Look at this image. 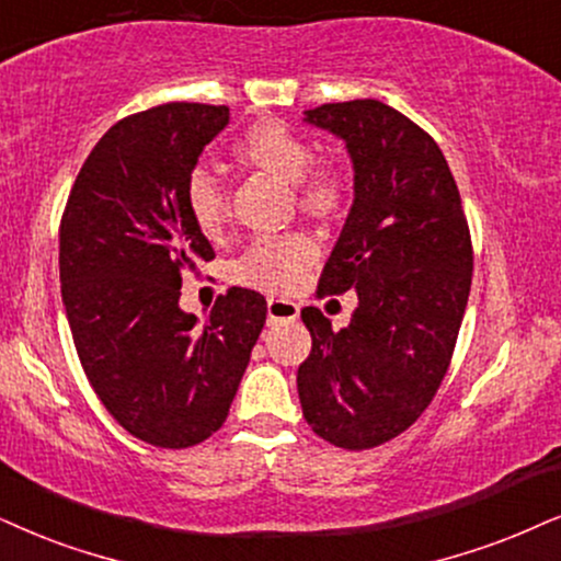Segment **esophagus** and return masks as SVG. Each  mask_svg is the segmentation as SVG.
<instances>
[{
    "mask_svg": "<svg viewBox=\"0 0 561 561\" xmlns=\"http://www.w3.org/2000/svg\"><path fill=\"white\" fill-rule=\"evenodd\" d=\"M300 316V305L293 300H285V297H268L266 300V318L268 323L279 321H295Z\"/></svg>",
    "mask_w": 561,
    "mask_h": 561,
    "instance_id": "esophagus-1",
    "label": "esophagus"
}]
</instances>
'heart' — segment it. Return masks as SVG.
<instances>
[{
	"label": "heart",
	"instance_id": "1",
	"mask_svg": "<svg viewBox=\"0 0 561 561\" xmlns=\"http://www.w3.org/2000/svg\"><path fill=\"white\" fill-rule=\"evenodd\" d=\"M236 158L243 165L259 168L274 179L293 183L297 204L308 215L325 217L344 202V179L329 162H313L310 141L279 122H261L251 126L236 141ZM186 209L194 225L207 236L222 228L228 215V198L219 181L209 170L196 168L188 175ZM316 243L308 236H264L245 248L243 256L232 264V279L240 285L279 293L289 289L300 274L316 261Z\"/></svg>",
	"mask_w": 561,
	"mask_h": 561
}]
</instances>
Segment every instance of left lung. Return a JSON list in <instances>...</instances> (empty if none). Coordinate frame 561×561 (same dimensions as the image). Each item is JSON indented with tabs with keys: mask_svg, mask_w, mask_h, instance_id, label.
<instances>
[{
	"mask_svg": "<svg viewBox=\"0 0 561 561\" xmlns=\"http://www.w3.org/2000/svg\"><path fill=\"white\" fill-rule=\"evenodd\" d=\"M305 122L344 139L354 202L318 295L357 293L346 329L302 308L313 350L297 370L318 437L367 450L422 416L448 373L471 293L473 251L460 194L427 131L380 101L325 103Z\"/></svg>",
	"mask_w": 561,
	"mask_h": 561,
	"instance_id": "8db88e82",
	"label": "left lung"
}]
</instances>
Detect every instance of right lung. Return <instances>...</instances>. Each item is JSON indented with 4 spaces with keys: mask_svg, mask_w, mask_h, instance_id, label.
<instances>
[{
    "mask_svg": "<svg viewBox=\"0 0 561 561\" xmlns=\"http://www.w3.org/2000/svg\"><path fill=\"white\" fill-rule=\"evenodd\" d=\"M228 105L165 103L122 118L92 147L59 228L61 300L92 391L129 435L191 448L228 420L266 300L230 287L196 325L183 274L211 261L186 209L198 154Z\"/></svg>",
    "mask_w": 561,
    "mask_h": 561,
    "instance_id": "add662e5",
    "label": "right lung"
}]
</instances>
